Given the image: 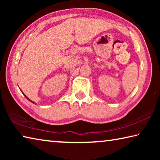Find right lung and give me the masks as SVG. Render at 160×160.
I'll return each instance as SVG.
<instances>
[{"label": "right lung", "mask_w": 160, "mask_h": 160, "mask_svg": "<svg viewBox=\"0 0 160 160\" xmlns=\"http://www.w3.org/2000/svg\"><path fill=\"white\" fill-rule=\"evenodd\" d=\"M21 92H22V91H21ZM22 94H24V95H25V97H26V98H27V99H28V100H29V102H32V103H33V104H36V103H34V102H32V100H30V99H29V98H28V97H27V96H26V95H25V94H24V93H23V92H22Z\"/></svg>", "instance_id": "obj_1"}]
</instances>
